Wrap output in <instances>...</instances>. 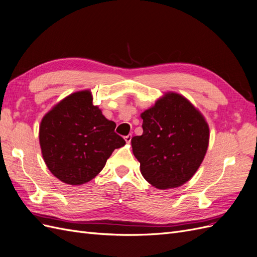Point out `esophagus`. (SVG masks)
Segmentation results:
<instances>
[{
  "instance_id": "obj_1",
  "label": "esophagus",
  "mask_w": 257,
  "mask_h": 257,
  "mask_svg": "<svg viewBox=\"0 0 257 257\" xmlns=\"http://www.w3.org/2000/svg\"><path fill=\"white\" fill-rule=\"evenodd\" d=\"M131 138H132L131 135H128V136L125 137V141H126L127 143H130V142H131Z\"/></svg>"
}]
</instances>
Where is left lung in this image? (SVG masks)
<instances>
[{
	"mask_svg": "<svg viewBox=\"0 0 257 257\" xmlns=\"http://www.w3.org/2000/svg\"><path fill=\"white\" fill-rule=\"evenodd\" d=\"M143 135L131 139L143 177L158 189L184 185L204 160L209 127L189 100L167 93L141 114Z\"/></svg>",
	"mask_w": 257,
	"mask_h": 257,
	"instance_id": "1",
	"label": "left lung"
}]
</instances>
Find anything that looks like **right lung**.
<instances>
[{"label": "right lung", "mask_w": 257, "mask_h": 257, "mask_svg": "<svg viewBox=\"0 0 257 257\" xmlns=\"http://www.w3.org/2000/svg\"><path fill=\"white\" fill-rule=\"evenodd\" d=\"M93 104L89 90L73 93L41 119L39 143L48 169L61 181L78 186L96 177L114 152L126 144Z\"/></svg>", "instance_id": "add662e5"}]
</instances>
